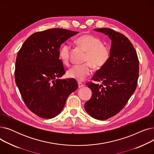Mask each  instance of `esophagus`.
Segmentation results:
<instances>
[{
    "label": "esophagus",
    "instance_id": "obj_1",
    "mask_svg": "<svg viewBox=\"0 0 154 154\" xmlns=\"http://www.w3.org/2000/svg\"><path fill=\"white\" fill-rule=\"evenodd\" d=\"M78 85H79V88L82 87H84V86L85 85L84 84H82V83H81V82H78Z\"/></svg>",
    "mask_w": 154,
    "mask_h": 154
}]
</instances>
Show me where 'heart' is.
I'll list each match as a JSON object with an SVG mask.
<instances>
[{
  "label": "heart",
  "mask_w": 154,
  "mask_h": 154,
  "mask_svg": "<svg viewBox=\"0 0 154 154\" xmlns=\"http://www.w3.org/2000/svg\"><path fill=\"white\" fill-rule=\"evenodd\" d=\"M75 44L86 52L84 59L85 62L80 65H74L67 72L69 78L82 81L92 72V66L96 69L103 67L110 57L109 47L103 44L102 40L91 34H85L77 37ZM71 47L69 44H63L59 51V57L64 64L70 62Z\"/></svg>",
  "instance_id": "1"
}]
</instances>
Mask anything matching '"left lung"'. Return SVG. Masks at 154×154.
I'll return each instance as SVG.
<instances>
[{"instance_id": "1", "label": "left lung", "mask_w": 154, "mask_h": 154, "mask_svg": "<svg viewBox=\"0 0 154 154\" xmlns=\"http://www.w3.org/2000/svg\"><path fill=\"white\" fill-rule=\"evenodd\" d=\"M112 40L110 57L88 82L92 95L84 107L91 116L107 120L122 110L135 91L139 78V61L136 51L124 35L109 28L95 29Z\"/></svg>"}]
</instances>
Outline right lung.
I'll list each match as a JSON object with an SVG mask.
<instances>
[{
	"label": "right lung",
	"instance_id": "right-lung-1",
	"mask_svg": "<svg viewBox=\"0 0 154 154\" xmlns=\"http://www.w3.org/2000/svg\"><path fill=\"white\" fill-rule=\"evenodd\" d=\"M79 33L54 28L37 32L23 42L15 61V79L24 103L35 115L51 119L63 110L68 96L77 90L75 79L66 74L59 59L60 45Z\"/></svg>",
	"mask_w": 154,
	"mask_h": 154
}]
</instances>
